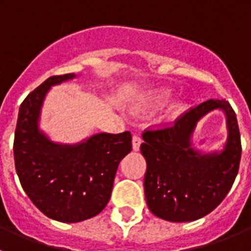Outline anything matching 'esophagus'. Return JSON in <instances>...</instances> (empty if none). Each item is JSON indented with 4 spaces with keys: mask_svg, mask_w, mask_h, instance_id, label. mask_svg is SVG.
Masks as SVG:
<instances>
[{
    "mask_svg": "<svg viewBox=\"0 0 251 251\" xmlns=\"http://www.w3.org/2000/svg\"><path fill=\"white\" fill-rule=\"evenodd\" d=\"M141 143H142L141 137L137 136V134H134V136L132 137V147H133V151H139V147H141Z\"/></svg>",
    "mask_w": 251,
    "mask_h": 251,
    "instance_id": "obj_1",
    "label": "esophagus"
}]
</instances>
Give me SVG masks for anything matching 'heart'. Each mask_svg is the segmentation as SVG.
Listing matches in <instances>:
<instances>
[{
	"mask_svg": "<svg viewBox=\"0 0 251 251\" xmlns=\"http://www.w3.org/2000/svg\"><path fill=\"white\" fill-rule=\"evenodd\" d=\"M172 94H174V92H172L171 89H166V88L165 89H159L158 92H156L154 94L151 95L143 106H157V105H161V104H165L166 101H168L171 98H172ZM182 110H183V104H176V105L170 110L167 118L168 119L176 118L177 115H179L181 113H182Z\"/></svg>",
	"mask_w": 251,
	"mask_h": 251,
	"instance_id": "b5f03b06",
	"label": "heart"
}]
</instances>
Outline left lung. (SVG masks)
<instances>
[{
	"label": "left lung",
	"mask_w": 251,
	"mask_h": 251,
	"mask_svg": "<svg viewBox=\"0 0 251 251\" xmlns=\"http://www.w3.org/2000/svg\"><path fill=\"white\" fill-rule=\"evenodd\" d=\"M223 110L228 138L221 151L202 153L193 147L197 123L212 110ZM141 152L147 162L145 196L159 219L187 223L201 219L220 205L238 175L241 142L234 109L225 99H208L168 128L146 130Z\"/></svg>",
	"instance_id": "1"
}]
</instances>
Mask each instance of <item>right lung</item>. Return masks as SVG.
I'll list each match as a JSON object with an SVG mask.
<instances>
[{
  "mask_svg": "<svg viewBox=\"0 0 251 251\" xmlns=\"http://www.w3.org/2000/svg\"><path fill=\"white\" fill-rule=\"evenodd\" d=\"M76 77L46 79L20 105L13 156L22 188L52 220L79 223L98 215L110 199L119 162L132 151L129 132L98 133L75 143L52 142L40 129V115L51 86Z\"/></svg>",
  "mask_w": 251,
  "mask_h": 251,
  "instance_id": "obj_1",
  "label": "right lung"
}]
</instances>
